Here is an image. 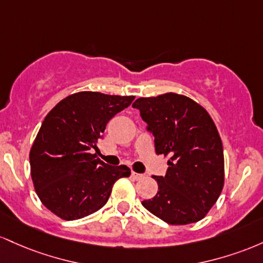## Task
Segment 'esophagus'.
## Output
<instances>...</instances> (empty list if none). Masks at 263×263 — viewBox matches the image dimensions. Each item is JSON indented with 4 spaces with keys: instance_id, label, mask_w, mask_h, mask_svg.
<instances>
[{
    "instance_id": "1",
    "label": "esophagus",
    "mask_w": 263,
    "mask_h": 263,
    "mask_svg": "<svg viewBox=\"0 0 263 263\" xmlns=\"http://www.w3.org/2000/svg\"><path fill=\"white\" fill-rule=\"evenodd\" d=\"M132 178L134 180H141L144 178V175L143 174H138V173H135V171H132Z\"/></svg>"
}]
</instances>
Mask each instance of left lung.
Instances as JSON below:
<instances>
[{
	"label": "left lung",
	"mask_w": 263,
	"mask_h": 263,
	"mask_svg": "<svg viewBox=\"0 0 263 263\" xmlns=\"http://www.w3.org/2000/svg\"><path fill=\"white\" fill-rule=\"evenodd\" d=\"M154 135L156 154L169 156L165 176H153L158 193L143 206L170 225L197 222L208 215L225 182L223 147L214 120L195 100L176 93L138 98Z\"/></svg>",
	"instance_id": "1"
}]
</instances>
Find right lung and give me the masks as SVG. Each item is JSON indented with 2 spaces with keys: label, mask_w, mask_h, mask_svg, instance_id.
Listing matches in <instances>:
<instances>
[{
  "label": "right lung",
  "mask_w": 263,
  "mask_h": 263,
  "mask_svg": "<svg viewBox=\"0 0 263 263\" xmlns=\"http://www.w3.org/2000/svg\"><path fill=\"white\" fill-rule=\"evenodd\" d=\"M134 98L78 92L62 99L44 118L29 152L31 176L41 202L62 220L98 211L114 182L130 176L128 166L105 164L89 150L98 149L109 120Z\"/></svg>",
  "instance_id": "right-lung-1"
}]
</instances>
